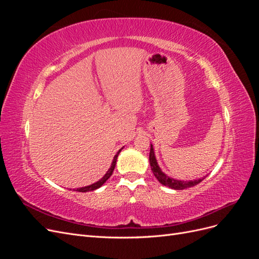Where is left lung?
Listing matches in <instances>:
<instances>
[{
    "instance_id": "8db88e82",
    "label": "left lung",
    "mask_w": 259,
    "mask_h": 259,
    "mask_svg": "<svg viewBox=\"0 0 259 259\" xmlns=\"http://www.w3.org/2000/svg\"><path fill=\"white\" fill-rule=\"evenodd\" d=\"M149 161H150V166H151V170L153 175L155 176V178L159 180V182L166 186L171 188V189L175 190H183L186 189V188H190L193 187L195 185L200 184L203 179H204L206 176L202 177V178H198V179H193V180H180V179H175L171 178L169 176H167L165 173H163L161 167L159 166L158 161H156L155 154H154V150H153V146L151 145L150 147V154H149Z\"/></svg>"
}]
</instances>
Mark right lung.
Here are the masks:
<instances>
[{
	"mask_svg": "<svg viewBox=\"0 0 259 259\" xmlns=\"http://www.w3.org/2000/svg\"><path fill=\"white\" fill-rule=\"evenodd\" d=\"M123 148H121L119 151H117V153L114 155V158H113V160H112V163H111V166H110V168H109L108 170H107V173L104 175V177L103 178H100L98 182H96V183H94V184H92V185H90V186H85V187H81V188H77V189H75V191H77V192H89V191H93V190H96V189H98V188H100L101 186H103L107 180L110 178V176L112 175V173H113V170H114V167H115V164H116V159H117V155H119V153L121 152V150H122Z\"/></svg>",
	"mask_w": 259,
	"mask_h": 259,
	"instance_id": "add662e5",
	"label": "right lung"
}]
</instances>
